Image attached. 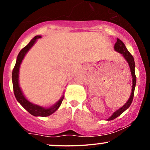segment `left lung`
<instances>
[{"label": "left lung", "mask_w": 150, "mask_h": 150, "mask_svg": "<svg viewBox=\"0 0 150 150\" xmlns=\"http://www.w3.org/2000/svg\"><path fill=\"white\" fill-rule=\"evenodd\" d=\"M114 49L116 50L117 52L120 53V54L123 55V56L124 58L126 60V61L128 62L129 67H130V72H131V75L132 77V92L131 94H130V98L125 104L122 106L121 108H118L117 111H115L114 113L111 115V116L110 118H108L107 120H111L115 119L120 116V114H122L126 109L130 107V104H131L132 99H133L134 97V92H135V87L136 85V76H135V61H134L133 56L130 54V53L128 51V49L125 47V44H123V42L121 40H120L119 39H117V42H116L114 45Z\"/></svg>", "instance_id": "8db88e82"}]
</instances>
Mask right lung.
Wrapping results in <instances>:
<instances>
[{
  "mask_svg": "<svg viewBox=\"0 0 150 150\" xmlns=\"http://www.w3.org/2000/svg\"><path fill=\"white\" fill-rule=\"evenodd\" d=\"M41 37H42L41 36L34 37L30 41V42L20 51L18 57H17L16 63H15L14 68H13V73H12V80H13V91H14L15 98H16L18 102L23 106V108H25L30 114L33 115L34 116L46 117L52 114L60 107L62 101L63 100V98H64V95H63V97L59 99V101H58L53 106H51L50 108H46L41 106H39V105L32 104L30 101L27 100L24 96L21 88L20 87V85H19V70H20V65H21L22 60L25 57L26 53L28 52L29 50L35 44L37 39Z\"/></svg>",
  "mask_w": 150,
  "mask_h": 150,
  "instance_id": "add662e5",
  "label": "right lung"
}]
</instances>
